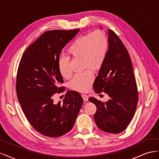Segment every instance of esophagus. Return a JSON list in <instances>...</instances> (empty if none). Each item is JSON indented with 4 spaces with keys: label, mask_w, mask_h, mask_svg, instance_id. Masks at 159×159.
I'll list each match as a JSON object with an SVG mask.
<instances>
[{
    "label": "esophagus",
    "mask_w": 159,
    "mask_h": 159,
    "mask_svg": "<svg viewBox=\"0 0 159 159\" xmlns=\"http://www.w3.org/2000/svg\"><path fill=\"white\" fill-rule=\"evenodd\" d=\"M82 98H83V99L85 101V102H86V101H88V96L87 95H85V94H83L82 95Z\"/></svg>",
    "instance_id": "1"
}]
</instances>
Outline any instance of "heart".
I'll return each instance as SVG.
<instances>
[{"instance_id":"1","label":"heart","mask_w":159,"mask_h":159,"mask_svg":"<svg viewBox=\"0 0 159 159\" xmlns=\"http://www.w3.org/2000/svg\"><path fill=\"white\" fill-rule=\"evenodd\" d=\"M108 51V39L102 30H95L91 34L78 37L71 43L67 52L71 58H81L83 68L99 70L103 64ZM57 68L60 75L69 78L71 71L69 68V57L61 56L57 61ZM94 80L91 70L75 75L70 82L71 88L76 91L85 92L88 91Z\"/></svg>"}]
</instances>
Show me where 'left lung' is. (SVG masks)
Returning a JSON list of instances; mask_svg holds the SVG:
<instances>
[{
  "label": "left lung",
  "mask_w": 159,
  "mask_h": 159,
  "mask_svg": "<svg viewBox=\"0 0 159 159\" xmlns=\"http://www.w3.org/2000/svg\"><path fill=\"white\" fill-rule=\"evenodd\" d=\"M107 34V54L94 81L93 89L97 93L103 91L109 99L105 103L94 98H89V100L97 107L94 120L98 128L117 134L127 127L133 117L138 91L127 49L114 32L109 30Z\"/></svg>",
  "instance_id": "8db88e82"
}]
</instances>
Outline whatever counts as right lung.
Returning <instances> with one entry per match:
<instances>
[{"mask_svg":"<svg viewBox=\"0 0 159 159\" xmlns=\"http://www.w3.org/2000/svg\"><path fill=\"white\" fill-rule=\"evenodd\" d=\"M80 29L44 32L28 48L18 66L16 93L27 119L37 131L50 137L69 132L83 104L81 95L68 91L63 103H54V95L63 90L58 84L63 78L57 61L66 44Z\"/></svg>","mask_w":159,"mask_h":159,"instance_id":"1","label":"right lung"}]
</instances>
